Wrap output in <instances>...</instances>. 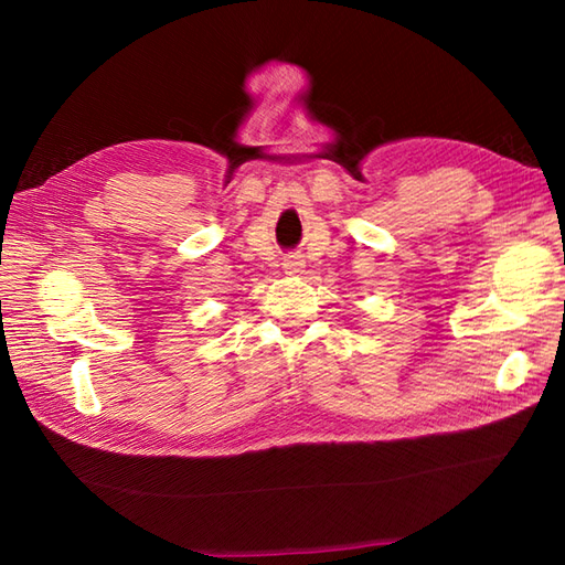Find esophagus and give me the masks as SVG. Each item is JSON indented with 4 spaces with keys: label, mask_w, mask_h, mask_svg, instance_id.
Listing matches in <instances>:
<instances>
[{
    "label": "esophagus",
    "mask_w": 565,
    "mask_h": 565,
    "mask_svg": "<svg viewBox=\"0 0 565 565\" xmlns=\"http://www.w3.org/2000/svg\"><path fill=\"white\" fill-rule=\"evenodd\" d=\"M284 269L289 271V274L303 271V259H298V257H286V259H284Z\"/></svg>",
    "instance_id": "esophagus-1"
}]
</instances>
